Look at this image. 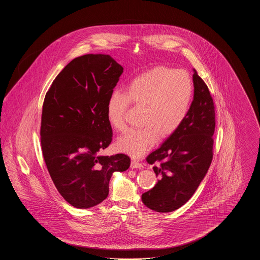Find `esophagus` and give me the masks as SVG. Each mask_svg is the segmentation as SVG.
<instances>
[{
    "mask_svg": "<svg viewBox=\"0 0 260 260\" xmlns=\"http://www.w3.org/2000/svg\"><path fill=\"white\" fill-rule=\"evenodd\" d=\"M131 168L132 169H141V168H143V165L136 160H133L131 162Z\"/></svg>",
    "mask_w": 260,
    "mask_h": 260,
    "instance_id": "obj_1",
    "label": "esophagus"
}]
</instances>
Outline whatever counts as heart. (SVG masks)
Returning <instances> with one entry per match:
<instances>
[{
	"label": "heart",
	"instance_id": "obj_1",
	"mask_svg": "<svg viewBox=\"0 0 260 260\" xmlns=\"http://www.w3.org/2000/svg\"><path fill=\"white\" fill-rule=\"evenodd\" d=\"M193 95L190 76L184 70L157 67L132 81L126 93L113 91L107 102V119L118 132L126 128L125 114L133 103L144 108L143 127L131 129L117 141V148L138 158L152 148L159 137H167L185 120Z\"/></svg>",
	"mask_w": 260,
	"mask_h": 260
}]
</instances>
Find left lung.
Returning a JSON list of instances; mask_svg holds the SVG:
<instances>
[{
    "instance_id": "obj_1",
    "label": "left lung",
    "mask_w": 260,
    "mask_h": 260,
    "mask_svg": "<svg viewBox=\"0 0 260 260\" xmlns=\"http://www.w3.org/2000/svg\"><path fill=\"white\" fill-rule=\"evenodd\" d=\"M193 83L194 99L185 120L146 158L160 179L141 198L147 208L158 212H171L187 203L212 161L214 104L209 87L196 70Z\"/></svg>"
}]
</instances>
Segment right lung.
Instances as JSON below:
<instances>
[{
  "label": "right lung",
  "instance_id": "1",
  "mask_svg": "<svg viewBox=\"0 0 260 260\" xmlns=\"http://www.w3.org/2000/svg\"><path fill=\"white\" fill-rule=\"evenodd\" d=\"M124 68L108 54H86L68 63L46 93L41 146L50 177L77 209L107 198L114 172L131 166L125 154L101 156L111 143L107 102Z\"/></svg>",
  "mask_w": 260,
  "mask_h": 260
}]
</instances>
